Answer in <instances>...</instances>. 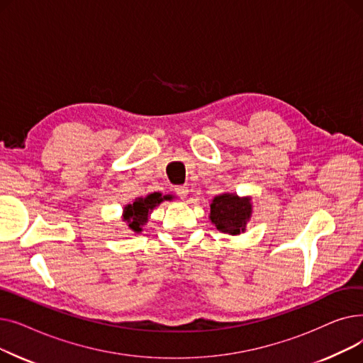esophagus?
I'll return each mask as SVG.
<instances>
[{
  "mask_svg": "<svg viewBox=\"0 0 363 363\" xmlns=\"http://www.w3.org/2000/svg\"><path fill=\"white\" fill-rule=\"evenodd\" d=\"M175 193H177L181 199H185V197L188 196V186H185V185L175 186Z\"/></svg>",
  "mask_w": 363,
  "mask_h": 363,
  "instance_id": "esophagus-1",
  "label": "esophagus"
}]
</instances>
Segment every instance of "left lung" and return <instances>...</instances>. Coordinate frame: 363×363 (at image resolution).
<instances>
[{
	"instance_id": "left-lung-1",
	"label": "left lung",
	"mask_w": 363,
	"mask_h": 363,
	"mask_svg": "<svg viewBox=\"0 0 363 363\" xmlns=\"http://www.w3.org/2000/svg\"><path fill=\"white\" fill-rule=\"evenodd\" d=\"M252 199L238 197L233 193L216 196L211 204V220L216 230L230 235L245 231V225L252 218Z\"/></svg>"
}]
</instances>
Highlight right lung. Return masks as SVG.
<instances>
[{"label":"right lung","mask_w":363,"mask_h":363,"mask_svg":"<svg viewBox=\"0 0 363 363\" xmlns=\"http://www.w3.org/2000/svg\"><path fill=\"white\" fill-rule=\"evenodd\" d=\"M160 203H162L160 194L152 193V194H148L147 197L135 199V201L125 206L123 220L128 223L129 230L140 234L143 231V226L148 222L150 212Z\"/></svg>","instance_id":"right-lung-1"}]
</instances>
